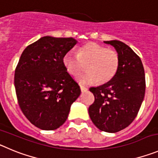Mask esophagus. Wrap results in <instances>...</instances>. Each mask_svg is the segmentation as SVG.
I'll use <instances>...</instances> for the list:
<instances>
[{"instance_id":"obj_1","label":"esophagus","mask_w":158,"mask_h":158,"mask_svg":"<svg viewBox=\"0 0 158 158\" xmlns=\"http://www.w3.org/2000/svg\"><path fill=\"white\" fill-rule=\"evenodd\" d=\"M80 88H81V91L82 92H85V91L88 90V89H87V88H85V87L82 86V85H81Z\"/></svg>"}]
</instances>
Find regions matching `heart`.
<instances>
[{"mask_svg":"<svg viewBox=\"0 0 158 158\" xmlns=\"http://www.w3.org/2000/svg\"><path fill=\"white\" fill-rule=\"evenodd\" d=\"M119 56L115 51L106 49L95 42H89L78 49L77 54L69 51L63 57V64L70 75L77 74L86 63L87 71L80 73L77 80L81 85H92L98 81L106 83L116 74L119 66Z\"/></svg>","mask_w":158,"mask_h":158,"instance_id":"b5f03b06","label":"heart"}]
</instances>
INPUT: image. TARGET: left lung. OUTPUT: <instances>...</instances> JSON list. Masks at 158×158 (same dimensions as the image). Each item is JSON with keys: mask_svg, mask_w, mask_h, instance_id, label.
I'll return each instance as SVG.
<instances>
[{"mask_svg": "<svg viewBox=\"0 0 158 158\" xmlns=\"http://www.w3.org/2000/svg\"><path fill=\"white\" fill-rule=\"evenodd\" d=\"M104 43L116 49L119 66L110 81L90 88L95 102L89 113L99 130L114 133L128 127L137 116L145 95V73L141 59L129 46L117 40Z\"/></svg>", "mask_w": 158, "mask_h": 158, "instance_id": "obj_1", "label": "left lung"}]
</instances>
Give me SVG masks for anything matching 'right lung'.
Wrapping results in <instances>:
<instances>
[{"label":"right lung","instance_id":"obj_1","mask_svg":"<svg viewBox=\"0 0 158 158\" xmlns=\"http://www.w3.org/2000/svg\"><path fill=\"white\" fill-rule=\"evenodd\" d=\"M77 43L72 37L45 36L23 51L15 71L22 112L37 128L55 130L68 118L80 87L67 73L63 57Z\"/></svg>","mask_w":158,"mask_h":158}]
</instances>
